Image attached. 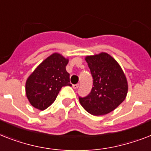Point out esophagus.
<instances>
[{
    "label": "esophagus",
    "instance_id": "obj_1",
    "mask_svg": "<svg viewBox=\"0 0 151 151\" xmlns=\"http://www.w3.org/2000/svg\"><path fill=\"white\" fill-rule=\"evenodd\" d=\"M78 87H79V84H73V89H78Z\"/></svg>",
    "mask_w": 151,
    "mask_h": 151
}]
</instances>
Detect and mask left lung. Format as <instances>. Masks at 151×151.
I'll use <instances>...</instances> for the list:
<instances>
[{"label":"left lung","mask_w":151,"mask_h":151,"mask_svg":"<svg viewBox=\"0 0 151 151\" xmlns=\"http://www.w3.org/2000/svg\"><path fill=\"white\" fill-rule=\"evenodd\" d=\"M93 78V87L87 96L79 97L81 105L94 116L111 112L124 101L128 91L127 78L114 58L101 52L85 58Z\"/></svg>","instance_id":"1"}]
</instances>
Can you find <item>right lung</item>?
Returning <instances> with one entry per match:
<instances>
[{"mask_svg":"<svg viewBox=\"0 0 151 151\" xmlns=\"http://www.w3.org/2000/svg\"><path fill=\"white\" fill-rule=\"evenodd\" d=\"M68 60L53 53L42 62L27 79L26 96L33 107L44 110L53 103L63 86H71L66 70Z\"/></svg>","mask_w":151,"mask_h":151,"instance_id":"1","label":"right lung"}]
</instances>
